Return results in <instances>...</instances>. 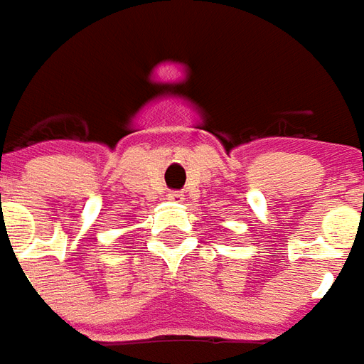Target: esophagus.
I'll return each mask as SVG.
<instances>
[{"instance_id":"obj_1","label":"esophagus","mask_w":364,"mask_h":364,"mask_svg":"<svg viewBox=\"0 0 364 364\" xmlns=\"http://www.w3.org/2000/svg\"><path fill=\"white\" fill-rule=\"evenodd\" d=\"M168 200L172 203H182L186 198H184V194H180V192H170Z\"/></svg>"}]
</instances>
